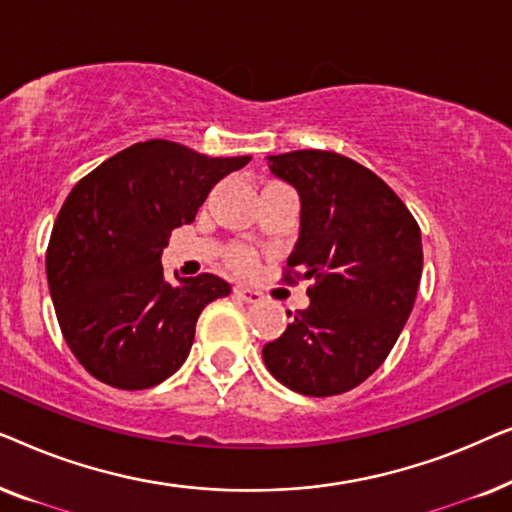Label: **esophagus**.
<instances>
[{"instance_id": "obj_1", "label": "esophagus", "mask_w": 512, "mask_h": 512, "mask_svg": "<svg viewBox=\"0 0 512 512\" xmlns=\"http://www.w3.org/2000/svg\"><path fill=\"white\" fill-rule=\"evenodd\" d=\"M233 293L240 300H244V303H261V300H263L261 291H254V289H249V286H242V284L235 286Z\"/></svg>"}]
</instances>
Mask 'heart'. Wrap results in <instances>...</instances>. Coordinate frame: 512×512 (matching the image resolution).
<instances>
[{
  "instance_id": "b5f03b06",
  "label": "heart",
  "mask_w": 512,
  "mask_h": 512,
  "mask_svg": "<svg viewBox=\"0 0 512 512\" xmlns=\"http://www.w3.org/2000/svg\"><path fill=\"white\" fill-rule=\"evenodd\" d=\"M226 263L233 268L235 272H251L256 268V256L251 254L249 249L242 247H233L226 254Z\"/></svg>"
}]
</instances>
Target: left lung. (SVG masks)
Here are the masks:
<instances>
[{
    "label": "left lung",
    "instance_id": "obj_1",
    "mask_svg": "<svg viewBox=\"0 0 512 512\" xmlns=\"http://www.w3.org/2000/svg\"><path fill=\"white\" fill-rule=\"evenodd\" d=\"M300 195V237L284 284L312 279L307 310L263 347L275 380L298 394L338 396L366 382L396 345L422 279L415 216L384 181L335 151L268 156Z\"/></svg>",
    "mask_w": 512,
    "mask_h": 512
}]
</instances>
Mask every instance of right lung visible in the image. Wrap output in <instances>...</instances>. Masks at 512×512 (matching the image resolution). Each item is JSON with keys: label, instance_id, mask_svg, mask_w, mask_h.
<instances>
[{"label": "right lung", "instance_id": "obj_1", "mask_svg": "<svg viewBox=\"0 0 512 512\" xmlns=\"http://www.w3.org/2000/svg\"><path fill=\"white\" fill-rule=\"evenodd\" d=\"M249 160L149 139L104 160L67 195L46 249L48 289L65 342L95 380L149 389L186 361L200 312L230 284L209 272L167 284L160 254Z\"/></svg>", "mask_w": 512, "mask_h": 512}]
</instances>
